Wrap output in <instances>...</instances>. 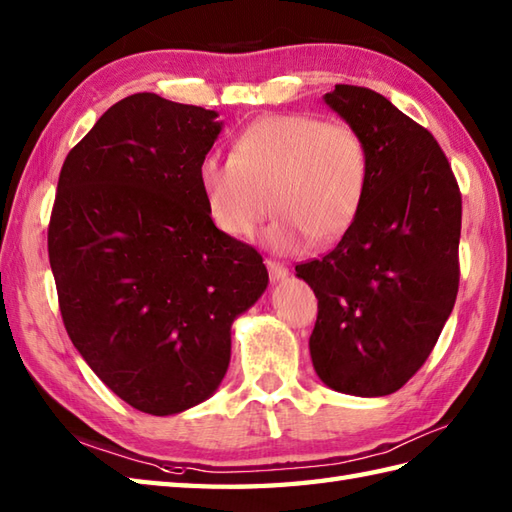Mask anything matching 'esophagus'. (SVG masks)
Returning <instances> with one entry per match:
<instances>
[{
  "label": "esophagus",
  "instance_id": "obj_1",
  "mask_svg": "<svg viewBox=\"0 0 512 512\" xmlns=\"http://www.w3.org/2000/svg\"><path fill=\"white\" fill-rule=\"evenodd\" d=\"M265 265H267V269H269V276H271V280H282V278H287L289 276V269L282 265V263H278V260H271V258H267L265 260Z\"/></svg>",
  "mask_w": 512,
  "mask_h": 512
}]
</instances>
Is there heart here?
Wrapping results in <instances>:
<instances>
[{"label":"heart","instance_id":"heart-1","mask_svg":"<svg viewBox=\"0 0 512 512\" xmlns=\"http://www.w3.org/2000/svg\"><path fill=\"white\" fill-rule=\"evenodd\" d=\"M370 149L357 127L317 113H274L238 135L232 157L208 155L199 181L212 221L230 236H249L271 206L265 243L295 252L333 243L357 221L370 188Z\"/></svg>","mask_w":512,"mask_h":512}]
</instances>
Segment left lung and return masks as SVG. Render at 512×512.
Returning <instances> with one entry per match:
<instances>
[{
	"instance_id": "8db88e82",
	"label": "left lung",
	"mask_w": 512,
	"mask_h": 512,
	"mask_svg": "<svg viewBox=\"0 0 512 512\" xmlns=\"http://www.w3.org/2000/svg\"><path fill=\"white\" fill-rule=\"evenodd\" d=\"M324 100L366 138L372 173L337 247L295 265L317 298L311 359L328 388L385 396L427 361L456 304L462 195L434 135L388 98L335 85Z\"/></svg>"
}]
</instances>
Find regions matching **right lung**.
Returning a JSON list of instances; mask_svg holds the SVG:
<instances>
[{"mask_svg": "<svg viewBox=\"0 0 512 512\" xmlns=\"http://www.w3.org/2000/svg\"><path fill=\"white\" fill-rule=\"evenodd\" d=\"M217 111L133 94L67 153L48 256L72 344L135 410L206 401L230 363L236 315L267 289L252 245L214 225L199 166Z\"/></svg>", "mask_w": 512, "mask_h": 512, "instance_id": "add662e5", "label": "right lung"}]
</instances>
